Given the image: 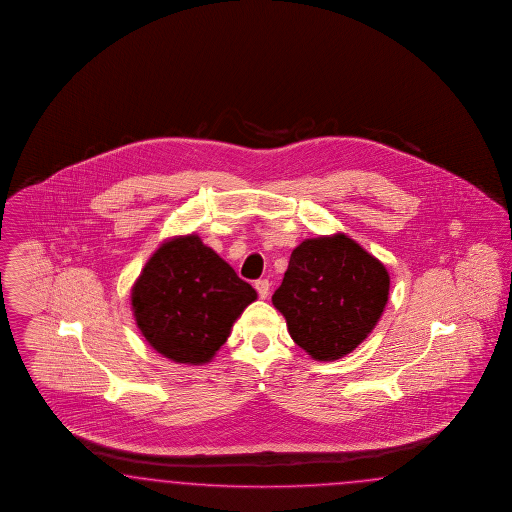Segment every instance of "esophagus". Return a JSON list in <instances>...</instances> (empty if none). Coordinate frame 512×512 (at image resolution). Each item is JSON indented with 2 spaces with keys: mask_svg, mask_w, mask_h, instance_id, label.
<instances>
[{
  "mask_svg": "<svg viewBox=\"0 0 512 512\" xmlns=\"http://www.w3.org/2000/svg\"><path fill=\"white\" fill-rule=\"evenodd\" d=\"M255 289H257V293L261 298H266L268 293H270V283H268V279H257L255 281Z\"/></svg>",
  "mask_w": 512,
  "mask_h": 512,
  "instance_id": "34e87169",
  "label": "esophagus"
}]
</instances>
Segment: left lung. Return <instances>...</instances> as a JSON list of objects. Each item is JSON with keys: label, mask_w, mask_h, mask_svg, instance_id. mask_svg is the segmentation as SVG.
Segmentation results:
<instances>
[{"label": "left lung", "mask_w": 512, "mask_h": 512, "mask_svg": "<svg viewBox=\"0 0 512 512\" xmlns=\"http://www.w3.org/2000/svg\"><path fill=\"white\" fill-rule=\"evenodd\" d=\"M385 264L347 234L317 236L293 249L272 304L313 360H338L368 338L387 306Z\"/></svg>", "instance_id": "1"}]
</instances>
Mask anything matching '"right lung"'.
<instances>
[{
  "mask_svg": "<svg viewBox=\"0 0 512 512\" xmlns=\"http://www.w3.org/2000/svg\"><path fill=\"white\" fill-rule=\"evenodd\" d=\"M255 289L197 234L174 236L155 249L131 289L140 334L178 364L210 362Z\"/></svg>",
  "mask_w": 512,
  "mask_h": 512,
  "instance_id": "1",
  "label": "right lung"
}]
</instances>
